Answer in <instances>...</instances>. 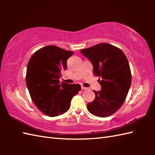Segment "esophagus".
Instances as JSON below:
<instances>
[{"label": "esophagus", "instance_id": "1", "mask_svg": "<svg viewBox=\"0 0 155 155\" xmlns=\"http://www.w3.org/2000/svg\"><path fill=\"white\" fill-rule=\"evenodd\" d=\"M81 88H82V90H87V89H88L87 87H83V86L81 87Z\"/></svg>", "mask_w": 155, "mask_h": 155}]
</instances>
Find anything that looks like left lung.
Here are the masks:
<instances>
[{
	"instance_id": "8db88e82",
	"label": "left lung",
	"mask_w": 155,
	"mask_h": 155,
	"mask_svg": "<svg viewBox=\"0 0 155 155\" xmlns=\"http://www.w3.org/2000/svg\"><path fill=\"white\" fill-rule=\"evenodd\" d=\"M81 52L93 65V73L102 78L101 90L93 91L95 98L87 104L88 110L98 117H107L123 105L131 84V72L127 58L120 48L101 43L82 49Z\"/></svg>"
}]
</instances>
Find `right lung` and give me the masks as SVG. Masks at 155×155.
Instances as JSON below:
<instances>
[{
    "instance_id": "add662e5",
    "label": "right lung",
    "mask_w": 155,
    "mask_h": 155,
    "mask_svg": "<svg viewBox=\"0 0 155 155\" xmlns=\"http://www.w3.org/2000/svg\"><path fill=\"white\" fill-rule=\"evenodd\" d=\"M74 52L53 45L41 48L32 55L26 74V83L35 104L48 117L65 113L72 97L81 90L80 84H60L61 71Z\"/></svg>"
}]
</instances>
